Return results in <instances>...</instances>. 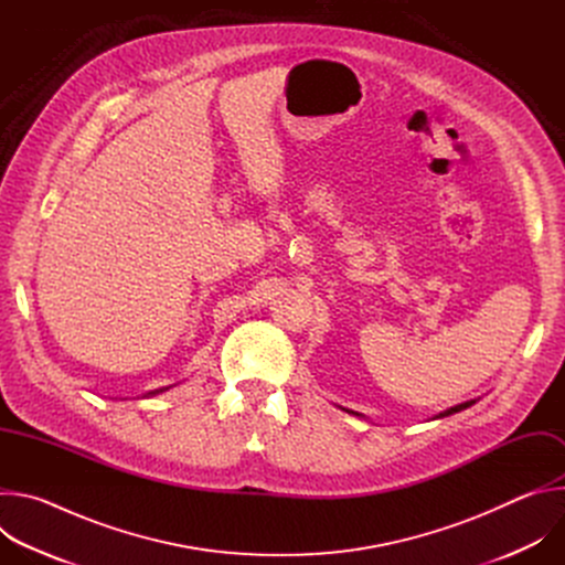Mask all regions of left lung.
<instances>
[{"instance_id": "obj_1", "label": "left lung", "mask_w": 565, "mask_h": 565, "mask_svg": "<svg viewBox=\"0 0 565 565\" xmlns=\"http://www.w3.org/2000/svg\"><path fill=\"white\" fill-rule=\"evenodd\" d=\"M476 399H469V402H462V405H456V407H451V409H447V412H443L438 418H445V416H451V414H458V412H462V409H467V407H471Z\"/></svg>"}]
</instances>
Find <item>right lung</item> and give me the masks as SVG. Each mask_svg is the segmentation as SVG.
<instances>
[{
  "mask_svg": "<svg viewBox=\"0 0 565 565\" xmlns=\"http://www.w3.org/2000/svg\"><path fill=\"white\" fill-rule=\"evenodd\" d=\"M160 391H163V388H160ZM160 391H151V393H149V395H156V393H160Z\"/></svg>",
  "mask_w": 565,
  "mask_h": 565,
  "instance_id": "obj_1",
  "label": "right lung"
}]
</instances>
